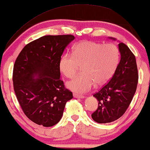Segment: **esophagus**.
I'll return each instance as SVG.
<instances>
[{"label": "esophagus", "instance_id": "1", "mask_svg": "<svg viewBox=\"0 0 150 150\" xmlns=\"http://www.w3.org/2000/svg\"><path fill=\"white\" fill-rule=\"evenodd\" d=\"M73 95H74V97L76 98H85V96L80 95V94H78V93H74Z\"/></svg>", "mask_w": 150, "mask_h": 150}]
</instances>
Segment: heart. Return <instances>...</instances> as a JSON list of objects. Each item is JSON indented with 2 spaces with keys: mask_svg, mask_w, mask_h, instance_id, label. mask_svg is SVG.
Masks as SVG:
<instances>
[{
  "mask_svg": "<svg viewBox=\"0 0 150 150\" xmlns=\"http://www.w3.org/2000/svg\"><path fill=\"white\" fill-rule=\"evenodd\" d=\"M120 57L116 45L85 41L74 46L72 54H63L59 66L65 77L71 79L83 65V73L67 82V87L76 93H83L89 91L95 83L102 85L111 79L118 66Z\"/></svg>",
  "mask_w": 150,
  "mask_h": 150,
  "instance_id": "1",
  "label": "heart"
}]
</instances>
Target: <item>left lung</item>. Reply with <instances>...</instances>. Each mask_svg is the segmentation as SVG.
Instances as JSON below:
<instances>
[{
    "mask_svg": "<svg viewBox=\"0 0 150 150\" xmlns=\"http://www.w3.org/2000/svg\"><path fill=\"white\" fill-rule=\"evenodd\" d=\"M121 59L109 82L93 94L98 107L91 117L100 124L114 122L126 111L136 92L139 74L136 58L124 43L119 44Z\"/></svg>",
    "mask_w": 150,
    "mask_h": 150,
    "instance_id": "left-lung-1",
    "label": "left lung"
}]
</instances>
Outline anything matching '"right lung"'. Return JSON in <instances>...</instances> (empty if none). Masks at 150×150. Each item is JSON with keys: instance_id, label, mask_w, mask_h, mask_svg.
<instances>
[{"instance_id": "obj_1", "label": "right lung", "mask_w": 150, "mask_h": 150, "mask_svg": "<svg viewBox=\"0 0 150 150\" xmlns=\"http://www.w3.org/2000/svg\"><path fill=\"white\" fill-rule=\"evenodd\" d=\"M74 38L72 35L43 36L26 44L15 61L14 91L24 113L37 124H57L66 102L73 98L61 79L59 63Z\"/></svg>"}]
</instances>
